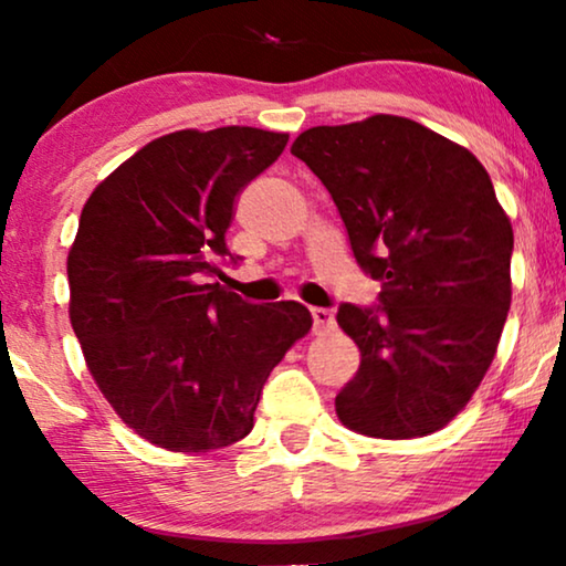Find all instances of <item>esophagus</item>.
I'll return each mask as SVG.
<instances>
[{
  "mask_svg": "<svg viewBox=\"0 0 566 566\" xmlns=\"http://www.w3.org/2000/svg\"><path fill=\"white\" fill-rule=\"evenodd\" d=\"M312 322H314V332H324V329H329L332 324H335V314H332V308L314 306L312 308Z\"/></svg>",
  "mask_w": 566,
  "mask_h": 566,
  "instance_id": "1",
  "label": "esophagus"
}]
</instances>
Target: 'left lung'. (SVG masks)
I'll return each mask as SVG.
<instances>
[{"label": "left lung", "instance_id": "1", "mask_svg": "<svg viewBox=\"0 0 566 566\" xmlns=\"http://www.w3.org/2000/svg\"><path fill=\"white\" fill-rule=\"evenodd\" d=\"M335 200L381 306L343 304L360 368L339 422L405 440L446 428L482 384L505 327L513 227L474 154L399 115L316 126L291 146Z\"/></svg>", "mask_w": 566, "mask_h": 566}]
</instances>
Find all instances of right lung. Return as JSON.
<instances>
[{
    "label": "right lung",
    "mask_w": 566,
    "mask_h": 566,
    "mask_svg": "<svg viewBox=\"0 0 566 566\" xmlns=\"http://www.w3.org/2000/svg\"><path fill=\"white\" fill-rule=\"evenodd\" d=\"M285 144L250 126L175 130L82 208L69 319L107 405L151 446L208 453L250 436L270 370L312 329L298 301L247 304L213 281L237 196Z\"/></svg>",
    "instance_id": "right-lung-1"
}]
</instances>
